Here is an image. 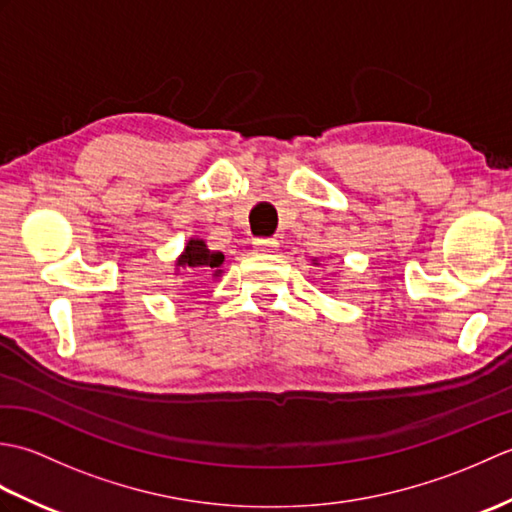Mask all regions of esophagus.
I'll use <instances>...</instances> for the list:
<instances>
[{"label": "esophagus", "mask_w": 512, "mask_h": 512, "mask_svg": "<svg viewBox=\"0 0 512 512\" xmlns=\"http://www.w3.org/2000/svg\"><path fill=\"white\" fill-rule=\"evenodd\" d=\"M255 248H257V253H264V255H268V253H275V250H277V242H275V239H270V237H257L255 239Z\"/></svg>", "instance_id": "1"}]
</instances>
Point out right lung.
Listing matches in <instances>:
<instances>
[{
  "label": "right lung",
  "instance_id": "obj_1",
  "mask_svg": "<svg viewBox=\"0 0 512 512\" xmlns=\"http://www.w3.org/2000/svg\"><path fill=\"white\" fill-rule=\"evenodd\" d=\"M224 262V255L222 253H213V250L206 248V244L202 239H191L184 248V253L180 255L178 264L180 268H204V270H211L213 277H220L222 275V266Z\"/></svg>",
  "mask_w": 512,
  "mask_h": 512
}]
</instances>
